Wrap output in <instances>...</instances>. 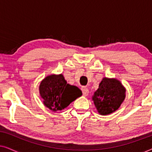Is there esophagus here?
Segmentation results:
<instances>
[{"instance_id": "34e87169", "label": "esophagus", "mask_w": 152, "mask_h": 152, "mask_svg": "<svg viewBox=\"0 0 152 152\" xmlns=\"http://www.w3.org/2000/svg\"><path fill=\"white\" fill-rule=\"evenodd\" d=\"M82 91L83 95H84V96H86V95H88V89L85 86L82 87Z\"/></svg>"}]
</instances>
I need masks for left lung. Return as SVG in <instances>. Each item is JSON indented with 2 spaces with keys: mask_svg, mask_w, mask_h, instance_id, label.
<instances>
[{
  "mask_svg": "<svg viewBox=\"0 0 152 152\" xmlns=\"http://www.w3.org/2000/svg\"><path fill=\"white\" fill-rule=\"evenodd\" d=\"M125 97V89L115 79H102L93 97L95 107L101 115H109L120 107Z\"/></svg>",
  "mask_w": 152,
  "mask_h": 152,
  "instance_id": "left-lung-1",
  "label": "left lung"
}]
</instances>
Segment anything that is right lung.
Segmentation results:
<instances>
[{"instance_id":"obj_1","label":"right lung","mask_w":152,"mask_h":152,"mask_svg":"<svg viewBox=\"0 0 152 152\" xmlns=\"http://www.w3.org/2000/svg\"><path fill=\"white\" fill-rule=\"evenodd\" d=\"M39 92L45 107L54 111L65 109L82 94L77 87L67 84L62 75L45 77L41 83Z\"/></svg>"}]
</instances>
